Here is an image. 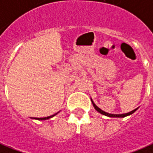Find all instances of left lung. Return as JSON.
Returning <instances> with one entry per match:
<instances>
[{
    "label": "left lung",
    "mask_w": 153,
    "mask_h": 153,
    "mask_svg": "<svg viewBox=\"0 0 153 153\" xmlns=\"http://www.w3.org/2000/svg\"><path fill=\"white\" fill-rule=\"evenodd\" d=\"M91 101H92L93 106H94V108H95V110H96L97 111H98V112L101 113V114H102V115H106V116H108V117H118V118H124V117H125V116H128V115H132L133 113H134L135 111L138 110V108H136V109H134V111H130V112L125 113V114H109V113H107L106 112V111H102V110H101L98 106H96V105H95V103L93 102V100L91 99Z\"/></svg>",
    "instance_id": "8db88e82"
}]
</instances>
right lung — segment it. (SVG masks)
Instances as JSON below:
<instances>
[{"mask_svg": "<svg viewBox=\"0 0 153 153\" xmlns=\"http://www.w3.org/2000/svg\"><path fill=\"white\" fill-rule=\"evenodd\" d=\"M58 113H59V112L56 113V114H55V115H51V116H48V117H45V118H38V119H37V120H47V119H50V118H51V117H53L54 115H56V114H58Z\"/></svg>", "mask_w": 153, "mask_h": 153, "instance_id": "1", "label": "right lung"}]
</instances>
